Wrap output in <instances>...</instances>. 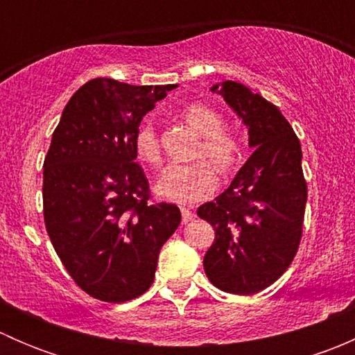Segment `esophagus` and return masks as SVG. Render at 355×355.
<instances>
[{
    "label": "esophagus",
    "instance_id": "esophagus-1",
    "mask_svg": "<svg viewBox=\"0 0 355 355\" xmlns=\"http://www.w3.org/2000/svg\"><path fill=\"white\" fill-rule=\"evenodd\" d=\"M180 211H182V221H184V223H189V221L194 220V213H192L189 207H180Z\"/></svg>",
    "mask_w": 355,
    "mask_h": 355
}]
</instances>
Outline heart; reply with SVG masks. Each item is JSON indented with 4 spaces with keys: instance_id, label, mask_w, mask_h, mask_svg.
<instances>
[{
    "instance_id": "obj_1",
    "label": "heart",
    "mask_w": 355,
    "mask_h": 355,
    "mask_svg": "<svg viewBox=\"0 0 355 355\" xmlns=\"http://www.w3.org/2000/svg\"><path fill=\"white\" fill-rule=\"evenodd\" d=\"M182 116L200 135L196 157L207 159L221 173H230L241 164L244 156L242 141L237 134L223 128L225 120L220 111L204 103H192L182 110ZM134 148L141 161L153 166L159 164V135L151 120L139 125ZM207 162L200 159L191 164H171L164 168L155 185L156 194L178 204H192L209 198L216 191L218 177L214 166L211 167V164Z\"/></svg>"
}]
</instances>
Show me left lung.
Returning a JSON list of instances; mask_svg holds the SVG:
<instances>
[{"mask_svg":"<svg viewBox=\"0 0 355 355\" xmlns=\"http://www.w3.org/2000/svg\"><path fill=\"white\" fill-rule=\"evenodd\" d=\"M244 121L254 149L230 187L198 209L214 228L204 271L223 292L250 295L278 280L302 237L307 185L302 149L282 111L234 80L214 84Z\"/></svg>","mask_w":355,"mask_h":355,"instance_id":"obj_1","label":"left lung"}]
</instances>
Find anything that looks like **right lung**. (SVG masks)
<instances>
[{
	"label": "right lung",
	"mask_w": 355,
	"mask_h": 355,
	"mask_svg": "<svg viewBox=\"0 0 355 355\" xmlns=\"http://www.w3.org/2000/svg\"><path fill=\"white\" fill-rule=\"evenodd\" d=\"M175 87L94 78L71 96L53 132L42 173L46 230L68 275L94 299L142 295L180 225L175 204L151 200L134 148L142 116Z\"/></svg>",
	"instance_id": "right-lung-1"
}]
</instances>
